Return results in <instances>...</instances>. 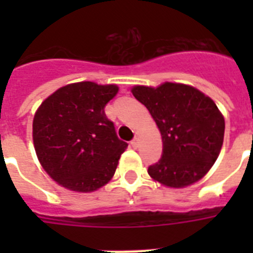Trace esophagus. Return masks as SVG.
<instances>
[{
  "instance_id": "esophagus-1",
  "label": "esophagus",
  "mask_w": 253,
  "mask_h": 253,
  "mask_svg": "<svg viewBox=\"0 0 253 253\" xmlns=\"http://www.w3.org/2000/svg\"><path fill=\"white\" fill-rule=\"evenodd\" d=\"M131 146L134 147V148H138L139 146V138H135L132 142H131Z\"/></svg>"
}]
</instances>
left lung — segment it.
Instances as JSON below:
<instances>
[{
    "label": "left lung",
    "instance_id": "8db88e82",
    "mask_svg": "<svg viewBox=\"0 0 253 253\" xmlns=\"http://www.w3.org/2000/svg\"><path fill=\"white\" fill-rule=\"evenodd\" d=\"M131 93L148 109L163 140V158L148 168L151 178L173 189L204 178L223 146L224 118L215 102L192 85H135Z\"/></svg>",
    "mask_w": 253,
    "mask_h": 253
}]
</instances>
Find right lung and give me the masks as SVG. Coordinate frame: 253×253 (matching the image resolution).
<instances>
[{"instance_id": "add662e5", "label": "right lung", "mask_w": 253, "mask_h": 253, "mask_svg": "<svg viewBox=\"0 0 253 253\" xmlns=\"http://www.w3.org/2000/svg\"><path fill=\"white\" fill-rule=\"evenodd\" d=\"M115 84L80 81L59 87L35 111L34 148L47 174L79 193L98 190L113 178L127 143L105 115Z\"/></svg>"}]
</instances>
